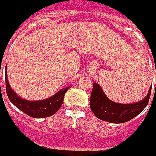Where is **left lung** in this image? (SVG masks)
I'll return each instance as SVG.
<instances>
[{
	"mask_svg": "<svg viewBox=\"0 0 156 156\" xmlns=\"http://www.w3.org/2000/svg\"><path fill=\"white\" fill-rule=\"evenodd\" d=\"M151 88L141 101L133 104H121L108 99L97 83H94L90 96V108L94 115L102 121L111 123H123L137 116L147 107L150 98ZM156 89V86H155Z\"/></svg>",
	"mask_w": 156,
	"mask_h": 156,
	"instance_id": "8db88e82",
	"label": "left lung"
}]
</instances>
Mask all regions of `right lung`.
I'll return each instance as SVG.
<instances>
[{
    "label": "right lung",
    "instance_id": "right-lung-1",
    "mask_svg": "<svg viewBox=\"0 0 156 156\" xmlns=\"http://www.w3.org/2000/svg\"><path fill=\"white\" fill-rule=\"evenodd\" d=\"M5 82H6V92L10 101L28 116L34 117V118H44V117L51 116L54 114H55L62 105L65 93L69 88V87H66L65 89H62L54 96L43 101H30L21 99V97H19L13 91V89L9 86L7 73H5Z\"/></svg>",
    "mask_w": 156,
    "mask_h": 156
}]
</instances>
